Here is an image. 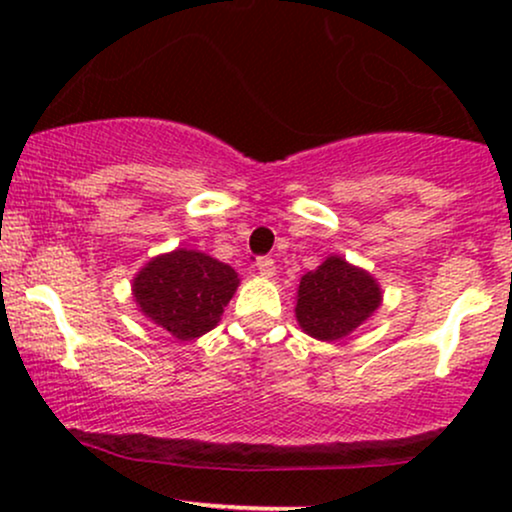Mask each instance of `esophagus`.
<instances>
[{
  "label": "esophagus",
  "mask_w": 512,
  "mask_h": 512,
  "mask_svg": "<svg viewBox=\"0 0 512 512\" xmlns=\"http://www.w3.org/2000/svg\"><path fill=\"white\" fill-rule=\"evenodd\" d=\"M257 272H260L262 276H274L276 274V264L272 257H260L257 260Z\"/></svg>",
  "instance_id": "esophagus-1"
}]
</instances>
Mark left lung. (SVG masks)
I'll return each mask as SVG.
<instances>
[{
	"label": "left lung",
	"mask_w": 512,
	"mask_h": 512,
	"mask_svg": "<svg viewBox=\"0 0 512 512\" xmlns=\"http://www.w3.org/2000/svg\"><path fill=\"white\" fill-rule=\"evenodd\" d=\"M380 301L383 293L373 276L332 255L315 272L301 276L296 320L305 334L332 342L363 325Z\"/></svg>",
	"instance_id": "1"
}]
</instances>
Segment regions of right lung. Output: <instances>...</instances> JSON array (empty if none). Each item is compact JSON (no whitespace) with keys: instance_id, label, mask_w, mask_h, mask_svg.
<instances>
[{"instance_id":"1","label":"right lung","mask_w":512,"mask_h":512,"mask_svg":"<svg viewBox=\"0 0 512 512\" xmlns=\"http://www.w3.org/2000/svg\"><path fill=\"white\" fill-rule=\"evenodd\" d=\"M240 284L236 269L197 250L158 255L134 276V301L180 342L214 330Z\"/></svg>"}]
</instances>
